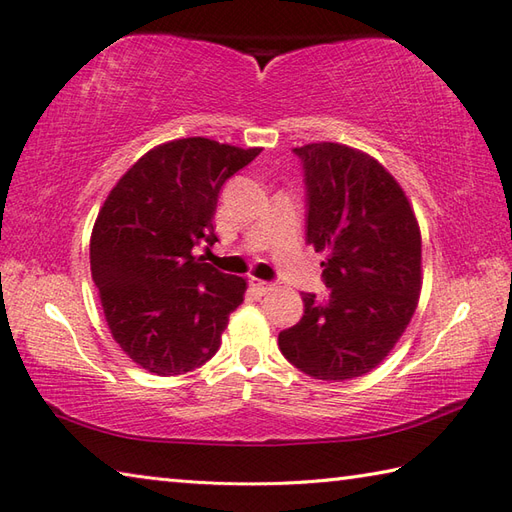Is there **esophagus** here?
Returning a JSON list of instances; mask_svg holds the SVG:
<instances>
[{
	"mask_svg": "<svg viewBox=\"0 0 512 512\" xmlns=\"http://www.w3.org/2000/svg\"><path fill=\"white\" fill-rule=\"evenodd\" d=\"M248 284L253 286V288L259 292V295H266V292H270V290L275 288L273 284H268V281H264V279H257V277H250V279H248Z\"/></svg>",
	"mask_w": 512,
	"mask_h": 512,
	"instance_id": "1",
	"label": "esophagus"
}]
</instances>
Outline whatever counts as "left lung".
<instances>
[{
	"label": "left lung",
	"instance_id": "8db88e82",
	"mask_svg": "<svg viewBox=\"0 0 512 512\" xmlns=\"http://www.w3.org/2000/svg\"><path fill=\"white\" fill-rule=\"evenodd\" d=\"M308 187V244L325 255L328 297L303 292V317L279 334L288 361L319 380L358 378L385 361L422 290V237L398 180L361 149L295 147Z\"/></svg>",
	"mask_w": 512,
	"mask_h": 512
}]
</instances>
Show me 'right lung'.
Wrapping results in <instances>:
<instances>
[{
    "instance_id": "1",
    "label": "right lung",
    "mask_w": 512,
    "mask_h": 512,
    "mask_svg": "<svg viewBox=\"0 0 512 512\" xmlns=\"http://www.w3.org/2000/svg\"><path fill=\"white\" fill-rule=\"evenodd\" d=\"M262 147L178 138L149 149L107 195L90 237V268L114 341L156 376H178L220 350L246 279L202 257L213 244L222 184Z\"/></svg>"
}]
</instances>
